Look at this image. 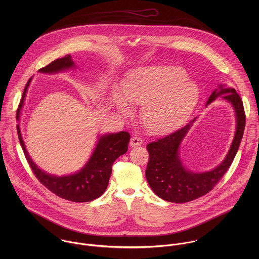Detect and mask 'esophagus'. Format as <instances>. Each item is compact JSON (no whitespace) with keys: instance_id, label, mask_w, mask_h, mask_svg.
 I'll use <instances>...</instances> for the list:
<instances>
[{"instance_id":"34e87169","label":"esophagus","mask_w":259,"mask_h":259,"mask_svg":"<svg viewBox=\"0 0 259 259\" xmlns=\"http://www.w3.org/2000/svg\"><path fill=\"white\" fill-rule=\"evenodd\" d=\"M143 144V140L140 137H133L131 139L130 145L131 147H137V146H141Z\"/></svg>"}]
</instances>
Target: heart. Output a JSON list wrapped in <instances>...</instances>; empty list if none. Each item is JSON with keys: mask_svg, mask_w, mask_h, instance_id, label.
<instances>
[{"mask_svg": "<svg viewBox=\"0 0 259 259\" xmlns=\"http://www.w3.org/2000/svg\"><path fill=\"white\" fill-rule=\"evenodd\" d=\"M113 100L124 115L132 113L126 101L133 106H143L142 123L148 132L160 135L185 122L198 103L199 89L182 68L154 66L130 74L123 95L114 88Z\"/></svg>", "mask_w": 259, "mask_h": 259, "instance_id": "obj_1", "label": "heart"}]
</instances>
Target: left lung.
I'll list each match as a JSON object with an SVG mask.
<instances>
[{
    "instance_id": "obj_1",
    "label": "left lung",
    "mask_w": 259,
    "mask_h": 259,
    "mask_svg": "<svg viewBox=\"0 0 259 259\" xmlns=\"http://www.w3.org/2000/svg\"><path fill=\"white\" fill-rule=\"evenodd\" d=\"M222 94V99L229 102L235 111L236 132L227 155L219 166L210 171L197 174L186 169L182 163L180 145L195 118L179 131L147 146L149 158L146 177L148 185L158 197L176 203H184L201 197L215 186L231 165L243 137L245 112L242 100L236 91L223 85H220V90H215L210 95L206 106Z\"/></svg>"
}]
</instances>
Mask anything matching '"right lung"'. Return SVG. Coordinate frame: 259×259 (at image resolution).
<instances>
[{
	"instance_id": "1",
	"label": "right lung",
	"mask_w": 259,
	"mask_h": 259,
	"mask_svg": "<svg viewBox=\"0 0 259 259\" xmlns=\"http://www.w3.org/2000/svg\"><path fill=\"white\" fill-rule=\"evenodd\" d=\"M74 67V63L72 56L67 55L66 57L57 59L48 66L39 69L38 72L51 74ZM30 81L31 78L28 80L25 87L17 110L16 117L18 120L20 118L21 110L24 106V101ZM17 132L26 159L38 182L56 195L74 202L91 201L100 197L105 192L109 185L113 161L119 155L126 152L131 138L130 134L126 132L102 136L89 161L79 171L66 177H57L49 175L37 167V164L32 160L26 149L19 124L17 125Z\"/></svg>"
}]
</instances>
